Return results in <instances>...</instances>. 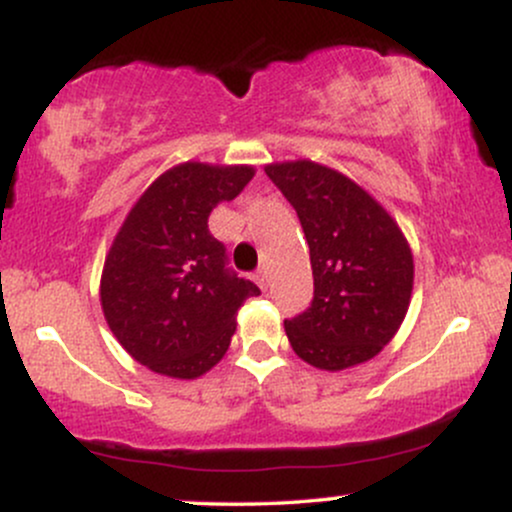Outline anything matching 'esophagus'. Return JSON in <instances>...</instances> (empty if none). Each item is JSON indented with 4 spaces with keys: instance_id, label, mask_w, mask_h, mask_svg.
<instances>
[{
    "instance_id": "obj_1",
    "label": "esophagus",
    "mask_w": 512,
    "mask_h": 512,
    "mask_svg": "<svg viewBox=\"0 0 512 512\" xmlns=\"http://www.w3.org/2000/svg\"><path fill=\"white\" fill-rule=\"evenodd\" d=\"M252 279L257 281V286H260V289L264 291L267 289V284H269V276H267V269H257L255 274H252Z\"/></svg>"
}]
</instances>
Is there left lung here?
I'll list each match as a JSON object with an SVG mask.
<instances>
[{"label": "left lung", "mask_w": 512, "mask_h": 512, "mask_svg": "<svg viewBox=\"0 0 512 512\" xmlns=\"http://www.w3.org/2000/svg\"><path fill=\"white\" fill-rule=\"evenodd\" d=\"M264 173L296 209L310 248L313 301L284 320L293 351L322 370L378 356L402 325L414 286V257L397 221L320 163H272Z\"/></svg>", "instance_id": "left-lung-1"}]
</instances>
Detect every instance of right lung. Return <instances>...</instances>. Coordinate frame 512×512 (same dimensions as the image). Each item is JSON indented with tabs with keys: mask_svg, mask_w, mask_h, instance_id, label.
I'll list each match as a JSON object with an SVG mask.
<instances>
[{
	"mask_svg": "<svg viewBox=\"0 0 512 512\" xmlns=\"http://www.w3.org/2000/svg\"><path fill=\"white\" fill-rule=\"evenodd\" d=\"M250 166L180 163L151 182L113 240L101 305L117 342L142 366L192 380L228 351L236 315L260 289L228 267L209 214L236 199Z\"/></svg>",
	"mask_w": 512,
	"mask_h": 512,
	"instance_id": "add662e5",
	"label": "right lung"
}]
</instances>
